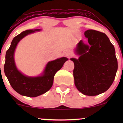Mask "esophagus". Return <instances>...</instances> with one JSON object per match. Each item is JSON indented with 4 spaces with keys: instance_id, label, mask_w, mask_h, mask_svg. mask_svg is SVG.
I'll list each match as a JSON object with an SVG mask.
<instances>
[{
    "instance_id": "34e87169",
    "label": "esophagus",
    "mask_w": 123,
    "mask_h": 123,
    "mask_svg": "<svg viewBox=\"0 0 123 123\" xmlns=\"http://www.w3.org/2000/svg\"><path fill=\"white\" fill-rule=\"evenodd\" d=\"M64 55H65L67 57H68V58H70L72 56V54H71V53H70V51H68H68H66L65 52Z\"/></svg>"
}]
</instances>
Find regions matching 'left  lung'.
Segmentation results:
<instances>
[{"label":"left lung","instance_id":"8db88e82","mask_svg":"<svg viewBox=\"0 0 123 123\" xmlns=\"http://www.w3.org/2000/svg\"><path fill=\"white\" fill-rule=\"evenodd\" d=\"M85 35L89 45L80 40L75 50L80 58L70 59L74 64V83L83 95L96 96L106 91L113 83L117 61L114 45L105 33L88 30Z\"/></svg>","mask_w":123,"mask_h":123}]
</instances>
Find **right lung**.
Listing matches in <instances>:
<instances>
[{"instance_id":"obj_1","label":"right lung","mask_w":123,"mask_h":123,"mask_svg":"<svg viewBox=\"0 0 123 123\" xmlns=\"http://www.w3.org/2000/svg\"><path fill=\"white\" fill-rule=\"evenodd\" d=\"M40 30H28L14 37L6 52L4 70L10 85L20 95L35 97L45 93L51 88L55 73L62 68L68 59L63 57L49 62L42 76L29 77L18 71L15 65L14 53L17 45L22 38L30 33Z\"/></svg>"}]
</instances>
